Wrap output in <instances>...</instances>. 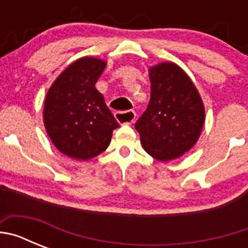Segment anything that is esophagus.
I'll return each instance as SVG.
<instances>
[{
    "label": "esophagus",
    "instance_id": "34e87169",
    "mask_svg": "<svg viewBox=\"0 0 248 248\" xmlns=\"http://www.w3.org/2000/svg\"><path fill=\"white\" fill-rule=\"evenodd\" d=\"M114 115H115L117 122L120 123V124H133L135 120V117H137V114H135L134 110L117 111Z\"/></svg>",
    "mask_w": 248,
    "mask_h": 248
}]
</instances>
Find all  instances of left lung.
<instances>
[{"instance_id": "left-lung-1", "label": "left lung", "mask_w": 248, "mask_h": 248, "mask_svg": "<svg viewBox=\"0 0 248 248\" xmlns=\"http://www.w3.org/2000/svg\"><path fill=\"white\" fill-rule=\"evenodd\" d=\"M149 78L150 102L135 129L144 150L166 163L183 156L198 143L205 124V107L191 78L176 63L153 65Z\"/></svg>"}]
</instances>
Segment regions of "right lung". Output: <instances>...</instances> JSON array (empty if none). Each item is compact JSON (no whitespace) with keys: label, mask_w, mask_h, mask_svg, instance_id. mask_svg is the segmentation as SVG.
I'll return each instance as SVG.
<instances>
[{"label":"right lung","mask_w":248,"mask_h":248,"mask_svg":"<svg viewBox=\"0 0 248 248\" xmlns=\"http://www.w3.org/2000/svg\"><path fill=\"white\" fill-rule=\"evenodd\" d=\"M107 62L82 57L68 65L47 92L43 123L48 137L62 154L89 160L110 144L119 124L95 88Z\"/></svg>","instance_id":"add662e5"}]
</instances>
